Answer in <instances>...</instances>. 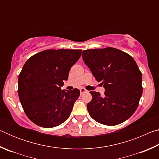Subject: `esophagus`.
I'll return each instance as SVG.
<instances>
[{
    "instance_id": "esophagus-1",
    "label": "esophagus",
    "mask_w": 159,
    "mask_h": 159,
    "mask_svg": "<svg viewBox=\"0 0 159 159\" xmlns=\"http://www.w3.org/2000/svg\"><path fill=\"white\" fill-rule=\"evenodd\" d=\"M80 94H82L83 93L87 92V90H86L84 88H80Z\"/></svg>"
}]
</instances>
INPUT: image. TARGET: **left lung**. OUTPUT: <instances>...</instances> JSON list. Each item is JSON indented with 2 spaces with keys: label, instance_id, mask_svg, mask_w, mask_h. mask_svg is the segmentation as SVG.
<instances>
[{
  "label": "left lung",
  "instance_id": "left-lung-1",
  "mask_svg": "<svg viewBox=\"0 0 159 159\" xmlns=\"http://www.w3.org/2000/svg\"><path fill=\"white\" fill-rule=\"evenodd\" d=\"M82 57L105 89L103 96L90 92L93 98L87 108L91 118L107 125H116L128 119L138 108L143 90L142 73L134 59L110 47L84 50Z\"/></svg>",
  "mask_w": 159,
  "mask_h": 159
}]
</instances>
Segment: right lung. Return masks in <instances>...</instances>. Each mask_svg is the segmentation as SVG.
<instances>
[{
  "label": "right lung",
  "instance_id": "obj_1",
  "mask_svg": "<svg viewBox=\"0 0 159 159\" xmlns=\"http://www.w3.org/2000/svg\"><path fill=\"white\" fill-rule=\"evenodd\" d=\"M81 52L46 50L26 61L19 75L18 95L26 115L35 124L53 128L69 118L80 90H61V87Z\"/></svg>",
  "mask_w": 159,
  "mask_h": 159
}]
</instances>
